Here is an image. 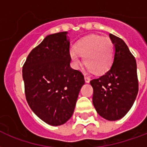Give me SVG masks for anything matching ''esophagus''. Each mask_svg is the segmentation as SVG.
Masks as SVG:
<instances>
[{"label": "esophagus", "mask_w": 147, "mask_h": 147, "mask_svg": "<svg viewBox=\"0 0 147 147\" xmlns=\"http://www.w3.org/2000/svg\"><path fill=\"white\" fill-rule=\"evenodd\" d=\"M84 81H85V82H86V83H88V82L90 81L89 77H87V76H85V77H84Z\"/></svg>", "instance_id": "34e87169"}]
</instances>
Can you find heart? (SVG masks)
<instances>
[{"label":"heart","instance_id":"1","mask_svg":"<svg viewBox=\"0 0 147 147\" xmlns=\"http://www.w3.org/2000/svg\"><path fill=\"white\" fill-rule=\"evenodd\" d=\"M88 69L96 74H101L110 69L114 58V45L109 37L92 34L79 40L69 56L75 65L80 63V56Z\"/></svg>","mask_w":147,"mask_h":147}]
</instances>
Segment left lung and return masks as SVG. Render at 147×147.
I'll list each match as a JSON object with an SVG mask.
<instances>
[{"label":"left lung","instance_id":"1","mask_svg":"<svg viewBox=\"0 0 147 147\" xmlns=\"http://www.w3.org/2000/svg\"><path fill=\"white\" fill-rule=\"evenodd\" d=\"M115 47L112 66L104 74L90 81L92 102L97 113L109 121L122 118L136 100L139 91L136 61L125 41L110 34Z\"/></svg>","mask_w":147,"mask_h":147}]
</instances>
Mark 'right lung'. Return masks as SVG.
I'll use <instances>...</instances> for the list:
<instances>
[{"label":"right lung","mask_w":147,"mask_h":147,"mask_svg":"<svg viewBox=\"0 0 147 147\" xmlns=\"http://www.w3.org/2000/svg\"><path fill=\"white\" fill-rule=\"evenodd\" d=\"M67 32L49 35L28 55L22 66L26 101L50 125L66 123L74 113L84 75L69 66Z\"/></svg>","instance_id":"1"}]
</instances>
